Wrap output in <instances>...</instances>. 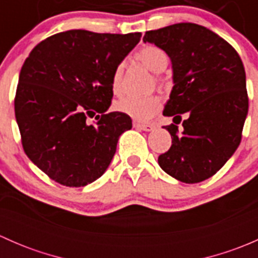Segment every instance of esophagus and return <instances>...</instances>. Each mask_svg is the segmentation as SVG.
Segmentation results:
<instances>
[{"label": "esophagus", "mask_w": 258, "mask_h": 258, "mask_svg": "<svg viewBox=\"0 0 258 258\" xmlns=\"http://www.w3.org/2000/svg\"><path fill=\"white\" fill-rule=\"evenodd\" d=\"M134 127L135 128L142 130V131H146V132H150L155 128V126H153L152 123H139V122H135Z\"/></svg>", "instance_id": "esophagus-1"}]
</instances>
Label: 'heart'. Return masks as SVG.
I'll list each match as a JSON object with an SVG mask.
<instances>
[{"mask_svg": "<svg viewBox=\"0 0 258 258\" xmlns=\"http://www.w3.org/2000/svg\"><path fill=\"white\" fill-rule=\"evenodd\" d=\"M137 61L141 62L150 71L160 74L167 67L168 56L162 48L157 46H145L136 53ZM123 63L117 64L114 69L111 87L114 95L122 93V77H123ZM114 108L118 112L131 117L132 119L139 122H146L152 118L161 108V100L157 96H128L123 97L114 103Z\"/></svg>", "mask_w": 258, "mask_h": 258, "instance_id": "1", "label": "heart"}]
</instances>
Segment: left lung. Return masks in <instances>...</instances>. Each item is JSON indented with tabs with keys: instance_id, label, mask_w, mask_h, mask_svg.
I'll return each instance as SVG.
<instances>
[{
	"instance_id": "obj_1",
	"label": "left lung",
	"mask_w": 258,
	"mask_h": 258,
	"mask_svg": "<svg viewBox=\"0 0 258 258\" xmlns=\"http://www.w3.org/2000/svg\"><path fill=\"white\" fill-rule=\"evenodd\" d=\"M144 42L162 48L172 63L173 87L163 116L172 145L158 157L160 167L184 183L215 175L237 150L248 112L246 74L236 49L196 23L147 31ZM186 116L181 134L177 124Z\"/></svg>"
}]
</instances>
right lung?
I'll return each instance as SVG.
<instances>
[{
  "mask_svg": "<svg viewBox=\"0 0 258 258\" xmlns=\"http://www.w3.org/2000/svg\"><path fill=\"white\" fill-rule=\"evenodd\" d=\"M141 33L111 35L85 30L59 32L31 51L21 69L15 114L31 161L63 186L100 178L116 153L131 117L110 112L111 80ZM99 114L95 125L88 115Z\"/></svg>",
  "mask_w": 258,
  "mask_h": 258,
  "instance_id": "right-lung-1",
  "label": "right lung"
}]
</instances>
